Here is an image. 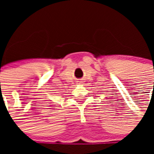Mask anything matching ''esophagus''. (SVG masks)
Masks as SVG:
<instances>
[{
    "instance_id": "esophagus-1",
    "label": "esophagus",
    "mask_w": 154,
    "mask_h": 154,
    "mask_svg": "<svg viewBox=\"0 0 154 154\" xmlns=\"http://www.w3.org/2000/svg\"><path fill=\"white\" fill-rule=\"evenodd\" d=\"M81 82H79V84H81Z\"/></svg>"
}]
</instances>
